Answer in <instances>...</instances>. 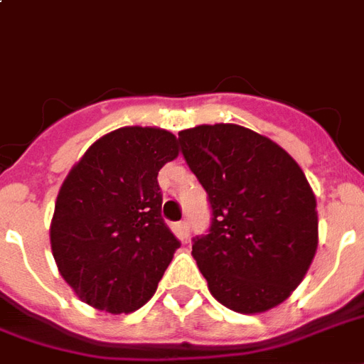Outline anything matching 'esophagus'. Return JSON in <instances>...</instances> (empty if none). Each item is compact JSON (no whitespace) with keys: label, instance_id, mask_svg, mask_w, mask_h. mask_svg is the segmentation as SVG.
Here are the masks:
<instances>
[{"label":"esophagus","instance_id":"esophagus-1","mask_svg":"<svg viewBox=\"0 0 364 364\" xmlns=\"http://www.w3.org/2000/svg\"><path fill=\"white\" fill-rule=\"evenodd\" d=\"M175 233H177V237H179L181 241H185V239L189 237V223L185 222V220L175 223Z\"/></svg>","mask_w":364,"mask_h":364}]
</instances>
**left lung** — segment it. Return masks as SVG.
<instances>
[{
    "label": "left lung",
    "instance_id": "obj_1",
    "mask_svg": "<svg viewBox=\"0 0 364 364\" xmlns=\"http://www.w3.org/2000/svg\"><path fill=\"white\" fill-rule=\"evenodd\" d=\"M177 142L212 208L208 233L193 239L210 293L243 314L284 303L318 247L316 198L303 169L268 136L233 123L185 129Z\"/></svg>",
    "mask_w": 364,
    "mask_h": 364
}]
</instances>
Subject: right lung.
I'll return each instance as SVG.
<instances>
[{
  "mask_svg": "<svg viewBox=\"0 0 364 364\" xmlns=\"http://www.w3.org/2000/svg\"><path fill=\"white\" fill-rule=\"evenodd\" d=\"M179 154L166 129L121 127L88 148L59 189L50 243L80 301L121 314L141 309L179 249L161 218L158 171Z\"/></svg>",
  "mask_w": 364,
  "mask_h": 364,
  "instance_id": "obj_1",
  "label": "right lung"
}]
</instances>
